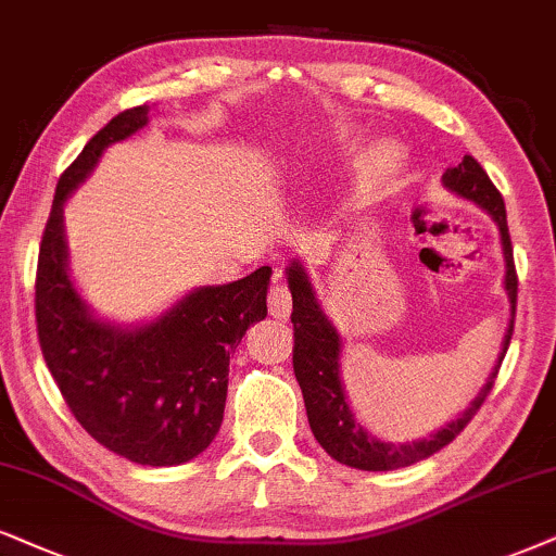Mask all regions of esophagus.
<instances>
[{"instance_id":"esophagus-1","label":"esophagus","mask_w":556,"mask_h":556,"mask_svg":"<svg viewBox=\"0 0 556 556\" xmlns=\"http://www.w3.org/2000/svg\"><path fill=\"white\" fill-rule=\"evenodd\" d=\"M269 313L279 320H287L292 313V298H290V290H287V285L282 282V274L274 277V287L269 290Z\"/></svg>"}]
</instances>
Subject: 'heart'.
Segmentation results:
<instances>
[{
  "instance_id": "obj_1",
  "label": "heart",
  "mask_w": 556,
  "mask_h": 556,
  "mask_svg": "<svg viewBox=\"0 0 556 556\" xmlns=\"http://www.w3.org/2000/svg\"><path fill=\"white\" fill-rule=\"evenodd\" d=\"M397 164H400L397 146L382 143L369 153L367 161H364V177L371 179V181L384 179V177H390L392 172H395Z\"/></svg>"
}]
</instances>
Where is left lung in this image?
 <instances>
[{
	"label": "left lung",
	"instance_id": "1",
	"mask_svg": "<svg viewBox=\"0 0 556 556\" xmlns=\"http://www.w3.org/2000/svg\"><path fill=\"white\" fill-rule=\"evenodd\" d=\"M444 187L448 192L465 197V200L475 202L477 207H482L484 213L495 220L497 230H501V249H503V262H505V277L503 287L508 294V328H505L501 354L493 371H490L484 384L477 392L472 403L459 413L454 420H448L433 431L428 439L418 441H405V444H395V441H382L377 435L369 433V428L362 426V420L356 418V413L351 410L346 388H343L341 377V351L343 339L336 330L333 323L328 320V315L323 313L318 294L311 282V274L305 269L302 258H292L287 266V287L292 292V323H294V377H298L302 397H305V410L307 420H311L313 435L318 439V444L333 456L341 465L364 469V472H388V469L410 467L420 459L444 448L446 444L465 431V426L475 418V413L480 410V405L488 397V392L493 390L495 375L501 369V362L508 351L510 336H513V318H516V298H518V279H516V266H513V245L508 236V220H505V202L501 192H497L493 181H490L484 168L477 164L472 156L462 159L459 166L446 168Z\"/></svg>",
	"mask_w": 556,
	"mask_h": 556
}]
</instances>
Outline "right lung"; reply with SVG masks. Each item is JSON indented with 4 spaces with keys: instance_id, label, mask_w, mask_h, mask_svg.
Instances as JSON below:
<instances>
[{
    "instance_id": "right-lung-1",
    "label": "right lung",
    "mask_w": 556,
    "mask_h": 556,
    "mask_svg": "<svg viewBox=\"0 0 556 556\" xmlns=\"http://www.w3.org/2000/svg\"><path fill=\"white\" fill-rule=\"evenodd\" d=\"M146 125L149 104L121 112L61 174L40 243L35 320L48 369L91 439L136 465L174 467L220 431L230 354L266 318L271 269L194 287L153 320L130 326L91 311L68 269L63 205L112 143Z\"/></svg>"
}]
</instances>
